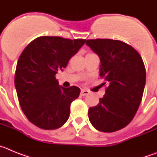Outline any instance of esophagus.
Returning a JSON list of instances; mask_svg holds the SVG:
<instances>
[{"mask_svg":"<svg viewBox=\"0 0 157 157\" xmlns=\"http://www.w3.org/2000/svg\"><path fill=\"white\" fill-rule=\"evenodd\" d=\"M89 94H90V92H89L88 90H85V89H82L81 90V95L82 96H86Z\"/></svg>","mask_w":157,"mask_h":157,"instance_id":"1","label":"esophagus"}]
</instances>
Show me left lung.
<instances>
[{
	"instance_id": "1",
	"label": "left lung",
	"mask_w": 157,
	"mask_h": 157,
	"mask_svg": "<svg viewBox=\"0 0 157 157\" xmlns=\"http://www.w3.org/2000/svg\"><path fill=\"white\" fill-rule=\"evenodd\" d=\"M86 44L98 55L105 94L90 108L89 120L99 131L115 132L127 126L141 104L146 72L143 60L130 45L119 40L90 39Z\"/></svg>"
}]
</instances>
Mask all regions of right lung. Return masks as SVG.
I'll list each match as a JSON object with an SVG mask.
<instances>
[{
	"label": "right lung",
	"instance_id": "1",
	"mask_svg": "<svg viewBox=\"0 0 157 157\" xmlns=\"http://www.w3.org/2000/svg\"><path fill=\"white\" fill-rule=\"evenodd\" d=\"M85 39L41 36L24 48L18 59L15 75L19 105L33 124L55 130L68 120L70 106L80 89L59 86L56 74L84 45Z\"/></svg>",
	"mask_w": 157,
	"mask_h": 157
}]
</instances>
